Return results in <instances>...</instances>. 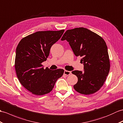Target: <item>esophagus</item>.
I'll list each match as a JSON object with an SVG mask.
<instances>
[{"mask_svg": "<svg viewBox=\"0 0 123 123\" xmlns=\"http://www.w3.org/2000/svg\"><path fill=\"white\" fill-rule=\"evenodd\" d=\"M71 74V71H67L65 70L64 71V74L66 75H69Z\"/></svg>", "mask_w": 123, "mask_h": 123, "instance_id": "1", "label": "esophagus"}]
</instances>
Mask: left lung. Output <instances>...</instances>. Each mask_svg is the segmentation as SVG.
Instances as JSON below:
<instances>
[{
    "label": "left lung",
    "mask_w": 123,
    "mask_h": 123,
    "mask_svg": "<svg viewBox=\"0 0 123 123\" xmlns=\"http://www.w3.org/2000/svg\"><path fill=\"white\" fill-rule=\"evenodd\" d=\"M68 42L75 55L82 56L84 71L72 72L78 79L73 86L77 92L90 95L100 89L110 69L107 47L102 37L84 28L68 30L61 40Z\"/></svg>",
    "instance_id": "obj_1"
}]
</instances>
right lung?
Listing matches in <instances>:
<instances>
[{
    "mask_svg": "<svg viewBox=\"0 0 123 123\" xmlns=\"http://www.w3.org/2000/svg\"><path fill=\"white\" fill-rule=\"evenodd\" d=\"M64 30L38 31L25 37L16 48L15 69L22 86L36 95L52 90L64 70L44 69L42 63L47 60L50 49L61 38Z\"/></svg>",
    "mask_w": 123,
    "mask_h": 123,
    "instance_id": "1",
    "label": "right lung"
}]
</instances>
